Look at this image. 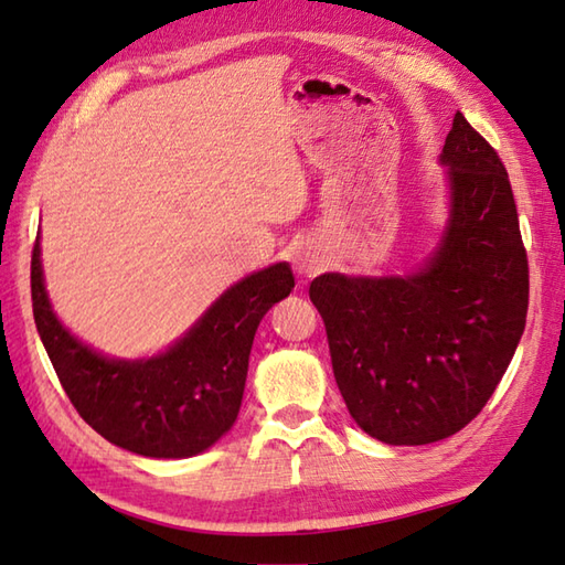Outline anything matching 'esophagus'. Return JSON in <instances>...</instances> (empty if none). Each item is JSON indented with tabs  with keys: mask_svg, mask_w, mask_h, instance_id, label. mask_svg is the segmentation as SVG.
<instances>
[{
	"mask_svg": "<svg viewBox=\"0 0 565 565\" xmlns=\"http://www.w3.org/2000/svg\"><path fill=\"white\" fill-rule=\"evenodd\" d=\"M292 267L300 277H312L320 273L322 263H320V257L312 253V247L300 245V247H295V253H292Z\"/></svg>",
	"mask_w": 565,
	"mask_h": 565,
	"instance_id": "esophagus-1",
	"label": "esophagus"
}]
</instances>
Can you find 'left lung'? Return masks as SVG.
<instances>
[{
	"instance_id": "1",
	"label": "left lung",
	"mask_w": 565,
	"mask_h": 565,
	"mask_svg": "<svg viewBox=\"0 0 565 565\" xmlns=\"http://www.w3.org/2000/svg\"><path fill=\"white\" fill-rule=\"evenodd\" d=\"M441 163L449 166V223L419 273H324L310 282L352 419L394 447L467 427L526 328L529 257L507 168L459 111Z\"/></svg>"
}]
</instances>
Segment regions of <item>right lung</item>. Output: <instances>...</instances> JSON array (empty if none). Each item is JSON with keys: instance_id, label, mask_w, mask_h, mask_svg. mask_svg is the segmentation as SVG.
Instances as JSON below:
<instances>
[{"instance_id": "right-lung-1", "label": "right lung", "mask_w": 565, "mask_h": 565, "mask_svg": "<svg viewBox=\"0 0 565 565\" xmlns=\"http://www.w3.org/2000/svg\"><path fill=\"white\" fill-rule=\"evenodd\" d=\"M32 250V308L39 338L66 397L88 427L116 447L153 459L195 457L233 427L247 360L265 312L288 298V263L247 275L217 298L183 340L151 360H108L62 328Z\"/></svg>"}]
</instances>
